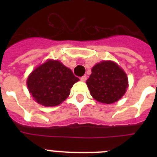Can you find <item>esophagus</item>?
I'll return each instance as SVG.
<instances>
[{"label": "esophagus", "mask_w": 157, "mask_h": 157, "mask_svg": "<svg viewBox=\"0 0 157 157\" xmlns=\"http://www.w3.org/2000/svg\"><path fill=\"white\" fill-rule=\"evenodd\" d=\"M86 79H87L86 76H81V81H86Z\"/></svg>", "instance_id": "obj_1"}]
</instances>
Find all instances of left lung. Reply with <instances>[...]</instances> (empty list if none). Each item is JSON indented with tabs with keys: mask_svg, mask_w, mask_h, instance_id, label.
I'll return each mask as SVG.
<instances>
[{
	"mask_svg": "<svg viewBox=\"0 0 157 157\" xmlns=\"http://www.w3.org/2000/svg\"><path fill=\"white\" fill-rule=\"evenodd\" d=\"M86 84L94 99L109 104L124 95L128 87V79L116 63L103 61L92 68V74Z\"/></svg>",
	"mask_w": 157,
	"mask_h": 157,
	"instance_id": "1",
	"label": "left lung"
}]
</instances>
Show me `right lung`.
Instances as JSON below:
<instances>
[{
	"mask_svg": "<svg viewBox=\"0 0 157 157\" xmlns=\"http://www.w3.org/2000/svg\"><path fill=\"white\" fill-rule=\"evenodd\" d=\"M79 81L71 69L57 60H48L33 71L27 81L28 90L38 103L57 106L70 94L74 83Z\"/></svg>",
	"mask_w": 157,
	"mask_h": 157,
	"instance_id": "obj_1",
	"label": "right lung"
}]
</instances>
